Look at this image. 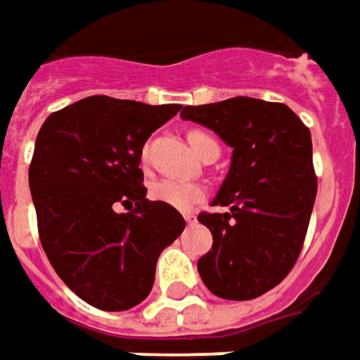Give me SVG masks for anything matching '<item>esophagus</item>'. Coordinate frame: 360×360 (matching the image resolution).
<instances>
[{
    "instance_id": "1",
    "label": "esophagus",
    "mask_w": 360,
    "mask_h": 360,
    "mask_svg": "<svg viewBox=\"0 0 360 360\" xmlns=\"http://www.w3.org/2000/svg\"><path fill=\"white\" fill-rule=\"evenodd\" d=\"M184 219L188 225H194L198 221V217H195V213H184Z\"/></svg>"
}]
</instances>
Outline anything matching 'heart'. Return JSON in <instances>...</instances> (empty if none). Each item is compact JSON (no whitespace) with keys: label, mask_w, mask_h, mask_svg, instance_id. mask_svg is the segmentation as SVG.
<instances>
[{"label":"heart","mask_w":360,"mask_h":360,"mask_svg":"<svg viewBox=\"0 0 360 360\" xmlns=\"http://www.w3.org/2000/svg\"><path fill=\"white\" fill-rule=\"evenodd\" d=\"M188 141L194 148L198 156H202L210 148H219L215 139L210 137L204 131H192L188 135ZM148 148L143 150V162H147ZM150 198L156 202L176 207V210H190L192 205L198 204L204 198V188L194 182H182V180H172V178H160L150 186Z\"/></svg>","instance_id":"obj_1"}]
</instances>
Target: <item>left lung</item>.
<instances>
[{
	"instance_id": "obj_1",
	"label": "left lung",
	"mask_w": 360,
	"mask_h": 360,
	"mask_svg": "<svg viewBox=\"0 0 360 360\" xmlns=\"http://www.w3.org/2000/svg\"><path fill=\"white\" fill-rule=\"evenodd\" d=\"M180 117L233 148L212 202L227 212L198 215L213 235L198 272L219 298H259L288 276L306 239L317 194L309 129L288 105L245 96L186 105Z\"/></svg>"
}]
</instances>
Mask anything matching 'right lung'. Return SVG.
I'll use <instances>...</instances> for the list:
<instances>
[{"label":"right lung","instance_id":"1","mask_svg":"<svg viewBox=\"0 0 360 360\" xmlns=\"http://www.w3.org/2000/svg\"><path fill=\"white\" fill-rule=\"evenodd\" d=\"M180 108L90 96L51 113L37 135L29 188L39 237L62 282L94 308L141 304L160 252L184 231L178 210L148 202L139 168L147 139Z\"/></svg>","mask_w":360,"mask_h":360}]
</instances>
